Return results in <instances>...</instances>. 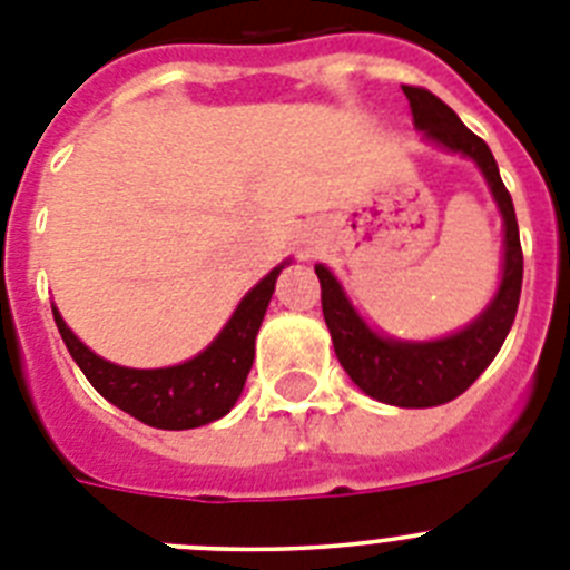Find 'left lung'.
<instances>
[{
  "label": "left lung",
  "instance_id": "obj_1",
  "mask_svg": "<svg viewBox=\"0 0 570 570\" xmlns=\"http://www.w3.org/2000/svg\"><path fill=\"white\" fill-rule=\"evenodd\" d=\"M414 125L425 130L445 148L471 156L485 174L491 194L505 219V265H502L500 291L465 331L436 342H394L382 340L356 316L351 302L342 294L340 282L325 265H316L322 288V314L334 340V351L347 376L374 400L400 407H434L456 400L476 382V376L500 354L502 342L517 316L522 294V245L520 225L513 214L508 188L502 185L500 168L491 148L480 136L462 125L460 116L448 108L428 88L402 85Z\"/></svg>",
  "mask_w": 570,
  "mask_h": 570
}]
</instances>
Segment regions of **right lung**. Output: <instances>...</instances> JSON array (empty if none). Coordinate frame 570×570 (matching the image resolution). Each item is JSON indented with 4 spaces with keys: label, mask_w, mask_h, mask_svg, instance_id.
I'll use <instances>...</instances> for the list:
<instances>
[{
    "label": "right lung",
    "mask_w": 570,
    "mask_h": 570,
    "mask_svg": "<svg viewBox=\"0 0 570 570\" xmlns=\"http://www.w3.org/2000/svg\"><path fill=\"white\" fill-rule=\"evenodd\" d=\"M279 271L282 265L271 271L239 302V308L234 311L223 334L216 336L203 354L174 367L136 371V367L105 362L70 334L57 308H53V320L73 362L82 367V374L105 400L150 428L185 431V428H199L219 420L239 400L250 365H254V342L268 311Z\"/></svg>",
    "instance_id": "obj_1"
}]
</instances>
